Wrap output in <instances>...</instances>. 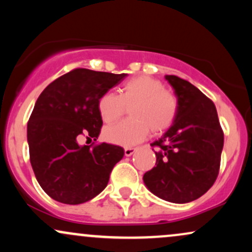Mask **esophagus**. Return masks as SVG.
<instances>
[{"label": "esophagus", "mask_w": 252, "mask_h": 252, "mask_svg": "<svg viewBox=\"0 0 252 252\" xmlns=\"http://www.w3.org/2000/svg\"><path fill=\"white\" fill-rule=\"evenodd\" d=\"M136 152V148H132V147H128V148L124 149V155L126 156H131Z\"/></svg>", "instance_id": "1"}]
</instances>
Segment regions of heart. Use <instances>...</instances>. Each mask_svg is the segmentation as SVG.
<instances>
[{"instance_id":"b5f03b06","label":"heart","mask_w":252,"mask_h":252,"mask_svg":"<svg viewBox=\"0 0 252 252\" xmlns=\"http://www.w3.org/2000/svg\"><path fill=\"white\" fill-rule=\"evenodd\" d=\"M98 112L104 123H114L130 109V120L104 129L108 142L130 147L142 141L149 130L166 131L178 115V99L164 89L162 82L149 76L131 78L123 84L120 94L108 91L98 99Z\"/></svg>"}]
</instances>
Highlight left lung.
I'll return each mask as SVG.
<instances>
[{"label":"left lung","mask_w":252,"mask_h":252,"mask_svg":"<svg viewBox=\"0 0 252 252\" xmlns=\"http://www.w3.org/2000/svg\"><path fill=\"white\" fill-rule=\"evenodd\" d=\"M178 98L170 128L150 146L156 166L143 175L153 194L175 204L200 198L215 184L220 167L224 132L216 105L187 80L166 76Z\"/></svg>","instance_id":"8db88e82"}]
</instances>
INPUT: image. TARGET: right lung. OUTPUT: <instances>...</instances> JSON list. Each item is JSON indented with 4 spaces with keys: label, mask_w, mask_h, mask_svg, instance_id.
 <instances>
[{
    "label": "right lung",
    "mask_w": 252,
    "mask_h": 252,
    "mask_svg": "<svg viewBox=\"0 0 252 252\" xmlns=\"http://www.w3.org/2000/svg\"><path fill=\"white\" fill-rule=\"evenodd\" d=\"M126 73L76 68L52 82L37 98L27 126L32 168L41 189L54 200L78 205L105 189L122 160L120 146H80V136L96 141L103 121L98 99Z\"/></svg>",
    "instance_id": "obj_1"
}]
</instances>
